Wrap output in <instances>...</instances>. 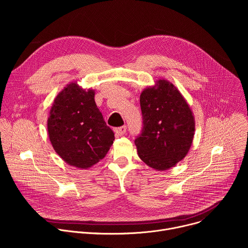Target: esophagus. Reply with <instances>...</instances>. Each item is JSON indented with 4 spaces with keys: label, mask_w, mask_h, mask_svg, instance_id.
Wrapping results in <instances>:
<instances>
[{
    "label": "esophagus",
    "mask_w": 248,
    "mask_h": 248,
    "mask_svg": "<svg viewBox=\"0 0 248 248\" xmlns=\"http://www.w3.org/2000/svg\"><path fill=\"white\" fill-rule=\"evenodd\" d=\"M114 131H115L116 135L122 136V135H124V134L125 133V131H126V126H125V125H123V126H121V127H117V128H115Z\"/></svg>",
    "instance_id": "34e87169"
}]
</instances>
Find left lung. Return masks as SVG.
Wrapping results in <instances>:
<instances>
[{
  "label": "left lung",
  "mask_w": 248,
  "mask_h": 248,
  "mask_svg": "<svg viewBox=\"0 0 248 248\" xmlns=\"http://www.w3.org/2000/svg\"><path fill=\"white\" fill-rule=\"evenodd\" d=\"M142 133L134 140L137 154L147 166L166 170L188 153L195 120L190 106L171 82L159 79L140 94Z\"/></svg>",
  "instance_id": "8db88e82"
}]
</instances>
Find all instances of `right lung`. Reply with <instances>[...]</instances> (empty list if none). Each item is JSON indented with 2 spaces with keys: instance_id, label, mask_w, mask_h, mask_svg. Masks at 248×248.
Instances as JSON below:
<instances>
[{
  "instance_id": "add662e5",
  "label": "right lung",
  "mask_w": 248,
  "mask_h": 248,
  "mask_svg": "<svg viewBox=\"0 0 248 248\" xmlns=\"http://www.w3.org/2000/svg\"><path fill=\"white\" fill-rule=\"evenodd\" d=\"M94 96L93 89L69 82L56 96L47 121L56 153L69 166L83 170L102 160L115 140Z\"/></svg>"
}]
</instances>
